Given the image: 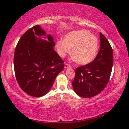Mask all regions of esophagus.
I'll list each match as a JSON object with an SVG mask.
<instances>
[{"mask_svg": "<svg viewBox=\"0 0 129 129\" xmlns=\"http://www.w3.org/2000/svg\"><path fill=\"white\" fill-rule=\"evenodd\" d=\"M71 68V66L70 65H69L67 63H66L65 66H64V68Z\"/></svg>", "mask_w": 129, "mask_h": 129, "instance_id": "obj_1", "label": "esophagus"}]
</instances>
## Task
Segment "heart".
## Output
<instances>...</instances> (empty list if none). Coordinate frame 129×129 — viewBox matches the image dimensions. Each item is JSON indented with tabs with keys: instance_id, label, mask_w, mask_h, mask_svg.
<instances>
[{
	"instance_id": "1",
	"label": "heart",
	"mask_w": 129,
	"mask_h": 129,
	"mask_svg": "<svg viewBox=\"0 0 129 129\" xmlns=\"http://www.w3.org/2000/svg\"><path fill=\"white\" fill-rule=\"evenodd\" d=\"M99 43L97 38L86 30H78L67 33L63 41L56 43L58 54L64 57L70 53L78 64H89L97 54Z\"/></svg>"
}]
</instances>
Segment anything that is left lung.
<instances>
[{
    "mask_svg": "<svg viewBox=\"0 0 129 129\" xmlns=\"http://www.w3.org/2000/svg\"><path fill=\"white\" fill-rule=\"evenodd\" d=\"M100 50L94 60L75 70L72 86L75 92L84 98L98 95L107 85L113 64V52L108 40L101 33Z\"/></svg>",
    "mask_w": 129,
    "mask_h": 129,
    "instance_id": "8db88e82",
    "label": "left lung"
}]
</instances>
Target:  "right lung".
I'll use <instances>...</instances> for the list:
<instances>
[{
    "mask_svg": "<svg viewBox=\"0 0 129 129\" xmlns=\"http://www.w3.org/2000/svg\"><path fill=\"white\" fill-rule=\"evenodd\" d=\"M48 39V40H42ZM54 38L46 35L39 25L27 30L18 41L14 65L19 86L28 95L40 97L51 89L64 61L54 50Z\"/></svg>",
    "mask_w": 129,
    "mask_h": 129,
    "instance_id": "obj_1",
    "label": "right lung"
}]
</instances>
